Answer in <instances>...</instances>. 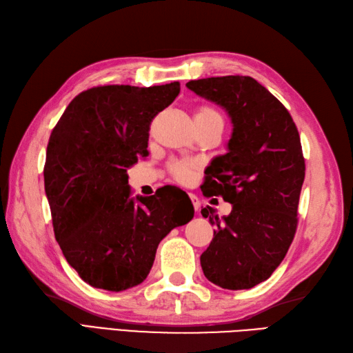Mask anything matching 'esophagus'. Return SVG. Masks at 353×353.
Instances as JSON below:
<instances>
[{
    "label": "esophagus",
    "instance_id": "esophagus-1",
    "mask_svg": "<svg viewBox=\"0 0 353 353\" xmlns=\"http://www.w3.org/2000/svg\"><path fill=\"white\" fill-rule=\"evenodd\" d=\"M189 198H191V201H192V204H194L195 212H198V209H200V207H201V203H200V200H198V196L194 195V194H189Z\"/></svg>",
    "mask_w": 353,
    "mask_h": 353
}]
</instances>
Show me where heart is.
Returning a JSON list of instances; mask_svg holds the SVG:
<instances>
[{
	"label": "heart",
	"mask_w": 353,
	"mask_h": 353,
	"mask_svg": "<svg viewBox=\"0 0 353 353\" xmlns=\"http://www.w3.org/2000/svg\"><path fill=\"white\" fill-rule=\"evenodd\" d=\"M194 119H195L198 131L214 130L218 132H222L223 125H225L222 114L216 110V108L209 105H203L200 108H196ZM168 171L170 174L177 180V182L188 185L195 179L196 173L200 171V165L192 161H173L168 165Z\"/></svg>",
	"instance_id": "heart-1"
}]
</instances>
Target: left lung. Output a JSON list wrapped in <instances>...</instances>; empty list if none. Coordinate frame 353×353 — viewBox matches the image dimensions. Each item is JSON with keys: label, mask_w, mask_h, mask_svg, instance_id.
<instances>
[{"label": "left lung", "mask_w": 353, "mask_h": 353, "mask_svg": "<svg viewBox=\"0 0 353 353\" xmlns=\"http://www.w3.org/2000/svg\"><path fill=\"white\" fill-rule=\"evenodd\" d=\"M186 86L223 107L232 122L228 153L218 157L201 188L232 205L200 258L204 276L239 291L264 282L282 263L296 231L305 164L296 126L279 99L249 76L191 80Z\"/></svg>", "instance_id": "8db88e82"}]
</instances>
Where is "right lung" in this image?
Segmentation results:
<instances>
[{
    "mask_svg": "<svg viewBox=\"0 0 353 353\" xmlns=\"http://www.w3.org/2000/svg\"><path fill=\"white\" fill-rule=\"evenodd\" d=\"M180 83L97 86L80 92L53 128L44 189L55 239L86 283L119 292L140 285L159 241L194 218L164 191L131 198L126 168L149 155L150 123Z\"/></svg>",
    "mask_w": 353,
    "mask_h": 353,
    "instance_id": "right-lung-1",
    "label": "right lung"
}]
</instances>
